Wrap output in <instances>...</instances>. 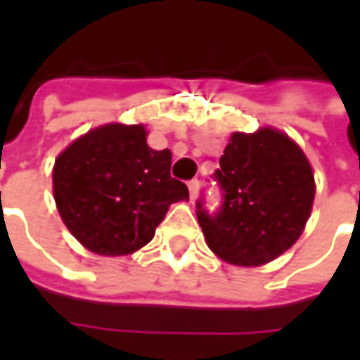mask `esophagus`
I'll use <instances>...</instances> for the list:
<instances>
[{
	"label": "esophagus",
	"instance_id": "1",
	"mask_svg": "<svg viewBox=\"0 0 360 360\" xmlns=\"http://www.w3.org/2000/svg\"><path fill=\"white\" fill-rule=\"evenodd\" d=\"M198 188H200V181L198 179L188 181V193H191V200H195L196 196H198Z\"/></svg>",
	"mask_w": 360,
	"mask_h": 360
}]
</instances>
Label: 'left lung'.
Segmentation results:
<instances>
[{"label":"left lung","instance_id":"left-lung-1","mask_svg":"<svg viewBox=\"0 0 360 360\" xmlns=\"http://www.w3.org/2000/svg\"><path fill=\"white\" fill-rule=\"evenodd\" d=\"M214 179L224 193L218 212L196 202V218L214 255L235 266H262L291 249L310 218L314 175L285 133L264 127L233 133Z\"/></svg>","mask_w":360,"mask_h":360}]
</instances>
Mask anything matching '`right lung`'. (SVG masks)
Instances as JSON below:
<instances>
[{
  "label": "right lung",
  "instance_id": "add662e5",
  "mask_svg": "<svg viewBox=\"0 0 360 360\" xmlns=\"http://www.w3.org/2000/svg\"><path fill=\"white\" fill-rule=\"evenodd\" d=\"M169 169L172 152L150 148L144 125L92 129L56 160L59 216L96 255H131L152 241L169 204L188 200L187 185Z\"/></svg>",
  "mask_w": 360,
  "mask_h": 360
}]
</instances>
